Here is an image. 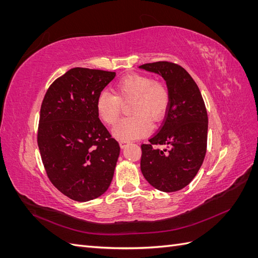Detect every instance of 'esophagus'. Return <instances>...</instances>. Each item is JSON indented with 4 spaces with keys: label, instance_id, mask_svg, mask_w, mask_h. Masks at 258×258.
I'll list each match as a JSON object with an SVG mask.
<instances>
[{
    "label": "esophagus",
    "instance_id": "34e87169",
    "mask_svg": "<svg viewBox=\"0 0 258 258\" xmlns=\"http://www.w3.org/2000/svg\"><path fill=\"white\" fill-rule=\"evenodd\" d=\"M127 144H128V142H127V141H120V142H119V145H120V147H121V148H124V147H126V146H127Z\"/></svg>",
    "mask_w": 258,
    "mask_h": 258
}]
</instances>
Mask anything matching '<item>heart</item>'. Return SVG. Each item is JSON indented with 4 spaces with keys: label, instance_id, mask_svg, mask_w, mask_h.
I'll return each instance as SVG.
<instances>
[{
    "label": "heart",
    "instance_id": "1",
    "mask_svg": "<svg viewBox=\"0 0 258 258\" xmlns=\"http://www.w3.org/2000/svg\"><path fill=\"white\" fill-rule=\"evenodd\" d=\"M115 95L104 90L97 98V112L106 124H114L121 112V102L134 100L131 113L134 116L121 119L113 129V136L121 141H134L146 137L152 130L147 119L158 121L169 106V91L161 83L151 76L130 74L114 85Z\"/></svg>",
    "mask_w": 258,
    "mask_h": 258
}]
</instances>
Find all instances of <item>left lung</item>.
I'll return each mask as SVG.
<instances>
[{"label":"left lung","mask_w":258,"mask_h":258,"mask_svg":"<svg viewBox=\"0 0 258 258\" xmlns=\"http://www.w3.org/2000/svg\"><path fill=\"white\" fill-rule=\"evenodd\" d=\"M160 75L169 91V106L159 131L142 144L141 171L154 188L177 191L196 176L207 152L208 114L197 84L185 69L159 61L140 66ZM153 145H163V150Z\"/></svg>","instance_id":"obj_1"}]
</instances>
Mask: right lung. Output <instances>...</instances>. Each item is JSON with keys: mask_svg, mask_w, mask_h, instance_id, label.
Masks as SVG:
<instances>
[{"mask_svg": "<svg viewBox=\"0 0 258 258\" xmlns=\"http://www.w3.org/2000/svg\"><path fill=\"white\" fill-rule=\"evenodd\" d=\"M115 72L73 68L54 81L43 100L37 144L50 182L79 202L103 195L120 147L99 119L97 98Z\"/></svg>", "mask_w": 258, "mask_h": 258, "instance_id": "obj_1", "label": "right lung"}]
</instances>
